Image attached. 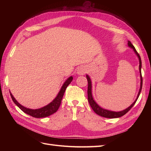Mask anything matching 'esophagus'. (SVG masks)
Listing matches in <instances>:
<instances>
[{
	"mask_svg": "<svg viewBox=\"0 0 151 151\" xmlns=\"http://www.w3.org/2000/svg\"><path fill=\"white\" fill-rule=\"evenodd\" d=\"M87 69L86 67L84 66H81L79 67L78 68H77V74L78 75L82 76V75H84L86 73Z\"/></svg>",
	"mask_w": 151,
	"mask_h": 151,
	"instance_id": "esophagus-1",
	"label": "esophagus"
}]
</instances>
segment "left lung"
Returning <instances> with one entry per match:
<instances>
[{
  "mask_svg": "<svg viewBox=\"0 0 151 151\" xmlns=\"http://www.w3.org/2000/svg\"><path fill=\"white\" fill-rule=\"evenodd\" d=\"M128 46L129 47L132 48L134 50V51L135 53L137 55V56L139 58V72H140V89L139 91V93L137 95V97L136 99L135 100V101L132 103L129 107H128L125 109L121 111H113L110 110H108V109H103V108L100 107L99 105L96 103V101L94 100L93 98V95H92V84H91V81L90 77L88 75H86L87 79H88V101L90 104L91 107L93 109V111L98 114V115L104 117V118H119L124 115L129 111L130 109L133 107L135 103H136L137 100L139 95L140 94L142 88V74H141V67H142V62H141V58L139 55V54L137 52V50H135V47H134V45L131 43L130 41H128Z\"/></svg>",
  "mask_w": 151,
  "mask_h": 151,
  "instance_id": "1",
  "label": "left lung"
}]
</instances>
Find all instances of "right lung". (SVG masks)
<instances>
[{"instance_id": "obj_1", "label": "right lung", "mask_w": 151, "mask_h": 151, "mask_svg": "<svg viewBox=\"0 0 151 151\" xmlns=\"http://www.w3.org/2000/svg\"><path fill=\"white\" fill-rule=\"evenodd\" d=\"M72 79H73L72 76L68 77V78L65 81V83H63V86H62V88L60 91H59V93H58L57 97L55 98L51 103H49L48 105H47V106L39 109H32L27 108L23 106H22L21 104H20L16 101V99L14 98L12 94L11 93H10V94L14 103L17 106L25 113L28 114V115L35 118L47 117L52 115V114L55 113L58 110V109L59 108V107H60L62 99L63 96V94H64L65 89L67 88V86L70 84Z\"/></svg>"}]
</instances>
